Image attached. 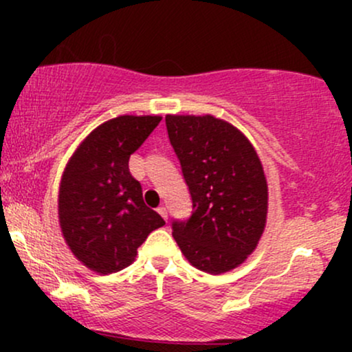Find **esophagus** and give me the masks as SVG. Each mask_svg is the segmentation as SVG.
<instances>
[{"label":"esophagus","mask_w":352,"mask_h":352,"mask_svg":"<svg viewBox=\"0 0 352 352\" xmlns=\"http://www.w3.org/2000/svg\"><path fill=\"white\" fill-rule=\"evenodd\" d=\"M157 212H159L160 213V215H162V218H164V220H167V208H165V207H159V208H157Z\"/></svg>","instance_id":"34e87169"}]
</instances>
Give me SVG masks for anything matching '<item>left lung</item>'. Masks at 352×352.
I'll return each instance as SVG.
<instances>
[{
  "label": "left lung",
  "instance_id": "obj_1",
  "mask_svg": "<svg viewBox=\"0 0 352 352\" xmlns=\"http://www.w3.org/2000/svg\"><path fill=\"white\" fill-rule=\"evenodd\" d=\"M165 124L193 204L187 221H173L172 235L190 265L227 273L254 252L265 232L263 165L243 132L227 120L168 114Z\"/></svg>",
  "mask_w": 352,
  "mask_h": 352
}]
</instances>
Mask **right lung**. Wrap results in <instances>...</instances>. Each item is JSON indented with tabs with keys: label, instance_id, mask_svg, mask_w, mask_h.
Segmentation results:
<instances>
[{
	"label": "right lung",
	"instance_id": "add662e5",
	"mask_svg": "<svg viewBox=\"0 0 352 352\" xmlns=\"http://www.w3.org/2000/svg\"><path fill=\"white\" fill-rule=\"evenodd\" d=\"M160 116H119L98 125L67 162L59 185V225L72 254L92 272H120L164 218L144 204L129 159Z\"/></svg>",
	"mask_w": 352,
	"mask_h": 352
}]
</instances>
